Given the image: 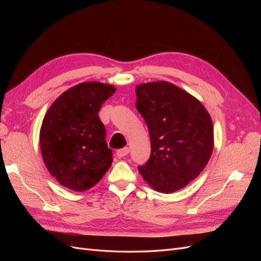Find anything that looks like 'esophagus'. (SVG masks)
I'll use <instances>...</instances> for the list:
<instances>
[{
	"label": "esophagus",
	"instance_id": "34e87169",
	"mask_svg": "<svg viewBox=\"0 0 261 261\" xmlns=\"http://www.w3.org/2000/svg\"><path fill=\"white\" fill-rule=\"evenodd\" d=\"M128 153H129V148H127V147L122 148V149H118L117 151H116V155L118 158H123L125 155H127Z\"/></svg>",
	"mask_w": 261,
	"mask_h": 261
}]
</instances>
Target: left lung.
<instances>
[{"label":"left lung","mask_w":261,"mask_h":261,"mask_svg":"<svg viewBox=\"0 0 261 261\" xmlns=\"http://www.w3.org/2000/svg\"><path fill=\"white\" fill-rule=\"evenodd\" d=\"M136 109L151 140V154L138 171L154 191L184 188L206 167L213 150V125L201 102L168 82L136 87Z\"/></svg>","instance_id":"1"}]
</instances>
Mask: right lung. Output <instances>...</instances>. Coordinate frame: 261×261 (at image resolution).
<instances>
[{
	"mask_svg": "<svg viewBox=\"0 0 261 261\" xmlns=\"http://www.w3.org/2000/svg\"><path fill=\"white\" fill-rule=\"evenodd\" d=\"M112 85L78 84L49 108L40 129L42 159L59 183L75 192L96 185L112 164V150L98 112L115 92Z\"/></svg>",
	"mask_w": 261,
	"mask_h": 261,
	"instance_id": "1",
	"label": "right lung"
}]
</instances>
